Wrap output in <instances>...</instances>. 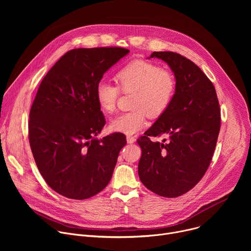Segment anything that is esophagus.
<instances>
[{
    "label": "esophagus",
    "instance_id": "34e87169",
    "mask_svg": "<svg viewBox=\"0 0 251 251\" xmlns=\"http://www.w3.org/2000/svg\"><path fill=\"white\" fill-rule=\"evenodd\" d=\"M126 140H127L128 144H133V143L136 141V138H135V137H132V136H127Z\"/></svg>",
    "mask_w": 251,
    "mask_h": 251
}]
</instances>
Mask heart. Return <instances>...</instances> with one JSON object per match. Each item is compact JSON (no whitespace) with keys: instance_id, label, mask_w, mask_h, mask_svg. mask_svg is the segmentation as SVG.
<instances>
[{"instance_id":"b5f03b06","label":"heart","mask_w":251,"mask_h":251,"mask_svg":"<svg viewBox=\"0 0 251 251\" xmlns=\"http://www.w3.org/2000/svg\"><path fill=\"white\" fill-rule=\"evenodd\" d=\"M119 88L124 93H134V110L122 113L110 122L114 132L133 135L144 128L148 113L152 117L162 115L176 92V78L169 70L145 60H134L120 69L115 75ZM119 88L109 82L100 81L95 89L98 106L107 113L116 109Z\"/></svg>"}]
</instances>
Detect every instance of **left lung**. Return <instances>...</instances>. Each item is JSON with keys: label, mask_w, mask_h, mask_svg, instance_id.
Wrapping results in <instances>:
<instances>
[{"label": "left lung", "mask_w": 251, "mask_h": 251, "mask_svg": "<svg viewBox=\"0 0 251 251\" xmlns=\"http://www.w3.org/2000/svg\"><path fill=\"white\" fill-rule=\"evenodd\" d=\"M152 57L170 66L176 86L169 108L137 140L138 174L148 190L176 198L192 190L209 166L221 128L220 105L213 84L193 61L172 51H154ZM161 134L169 138L167 143L150 140Z\"/></svg>", "instance_id": "8db88e82"}]
</instances>
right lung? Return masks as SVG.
<instances>
[{
    "label": "right lung",
    "instance_id": "add662e5",
    "mask_svg": "<svg viewBox=\"0 0 251 251\" xmlns=\"http://www.w3.org/2000/svg\"><path fill=\"white\" fill-rule=\"evenodd\" d=\"M128 53L122 48L71 50L50 68L35 95L28 122L30 149L47 184L65 198H91L111 180L126 137L96 138L105 118L95 89Z\"/></svg>",
    "mask_w": 251,
    "mask_h": 251
}]
</instances>
